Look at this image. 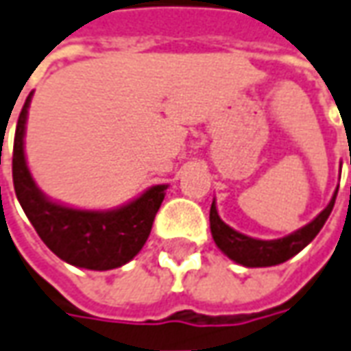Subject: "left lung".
Returning a JSON list of instances; mask_svg holds the SVG:
<instances>
[{"label":"left lung","mask_w":351,"mask_h":351,"mask_svg":"<svg viewBox=\"0 0 351 351\" xmlns=\"http://www.w3.org/2000/svg\"><path fill=\"white\" fill-rule=\"evenodd\" d=\"M336 193H338V189L335 191V197L330 199V203L326 204V208L315 220H311L307 226H303L302 230L293 232L290 236L280 237V239H255V237H249L245 234H239L234 228H230L226 222L220 220L216 204L213 201L210 232H213L214 243L218 245V249L224 255H228L232 261H236L237 265L251 267V269L274 267L280 263H286L288 258L298 255L303 247L309 245L315 236L321 232L326 218L330 216L332 208H335Z\"/></svg>","instance_id":"left-lung-1"}]
</instances>
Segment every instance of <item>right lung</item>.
Segmentation results:
<instances>
[{"instance_id":"right-lung-1","label":"right lung","mask_w":351,"mask_h":351,"mask_svg":"<svg viewBox=\"0 0 351 351\" xmlns=\"http://www.w3.org/2000/svg\"><path fill=\"white\" fill-rule=\"evenodd\" d=\"M30 98L32 93L19 115L13 145V185L30 224L49 251L73 267L112 270L125 265L147 243L168 185H154L114 210H79L49 201L32 180L25 158Z\"/></svg>"}]
</instances>
